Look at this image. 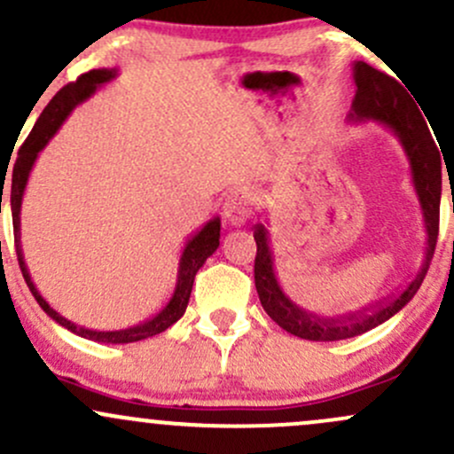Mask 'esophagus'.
<instances>
[{"label":"esophagus","instance_id":"34e87169","mask_svg":"<svg viewBox=\"0 0 454 454\" xmlns=\"http://www.w3.org/2000/svg\"><path fill=\"white\" fill-rule=\"evenodd\" d=\"M254 208V193L250 187H237L228 193L226 204H223V213H226L228 222L232 226H243L246 222H250Z\"/></svg>","mask_w":454,"mask_h":454}]
</instances>
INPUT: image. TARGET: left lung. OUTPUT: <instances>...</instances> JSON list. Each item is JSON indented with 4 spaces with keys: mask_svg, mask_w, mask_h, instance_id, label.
Returning a JSON list of instances; mask_svg holds the SVG:
<instances>
[{
    "mask_svg": "<svg viewBox=\"0 0 454 454\" xmlns=\"http://www.w3.org/2000/svg\"><path fill=\"white\" fill-rule=\"evenodd\" d=\"M353 79H356V98H353L351 122H380L401 142L403 151L410 159L411 183L420 202L422 217L427 228V250L422 265L413 280L401 293L383 297V300L360 308L356 312L336 317H318L303 310L284 295L280 282L273 269V252L269 246V231L262 223L254 226V241H256V261H254V282H256L258 297L262 308L282 330L303 340L333 342L345 338L360 336L372 327L381 325L390 317H395L401 308L411 301L429 271L433 252H435L437 232H440V200H442V157L427 127L407 92L390 74L377 71L371 64H353Z\"/></svg>",
    "mask_w": 454,
    "mask_h": 454,
    "instance_id": "1",
    "label": "left lung"
}]
</instances>
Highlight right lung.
I'll use <instances>...</instances> for the list:
<instances>
[{
	"mask_svg": "<svg viewBox=\"0 0 454 454\" xmlns=\"http://www.w3.org/2000/svg\"><path fill=\"white\" fill-rule=\"evenodd\" d=\"M116 68H94V71L83 73L77 82L64 86L56 97L51 98L44 112L41 114L36 124H34L32 133H29L27 139L23 142L21 151H19L17 163H14L12 170V187H10V211H12V226H14V246H17V258L19 267H21V273L27 282L29 291L36 297L38 306L47 312L53 321L59 323L62 327L71 330L77 336L88 338V340L94 342H109V345H127V342H137L144 340V338L157 336V333L166 332L168 327L174 325L183 315H185V308L189 303V295H192L193 278H196L198 269H200L207 258L211 256L213 252L219 247V228H222V222L219 217L208 219L207 223L187 239L185 247H183L181 261H178V273H176V286H174V293L170 301L157 312V315L146 318L144 323H137V325L124 327V330H114V332H98V330H88V327H79L77 323L68 321L67 317H62L59 312L53 310L44 297L38 293L36 284H34L32 276H29L27 265H25V256L21 250V204H23V193L25 185H27L29 172H32L34 161L38 159V153L43 151L49 144V139L58 133V129L62 127V122L67 121L68 114L73 112L79 103H83L86 98L92 97L97 92V88H101L103 83L112 82L116 77Z\"/></svg>",
	"mask_w": 454,
	"mask_h": 454,
	"instance_id": "obj_1",
	"label": "right lung"
}]
</instances>
